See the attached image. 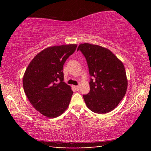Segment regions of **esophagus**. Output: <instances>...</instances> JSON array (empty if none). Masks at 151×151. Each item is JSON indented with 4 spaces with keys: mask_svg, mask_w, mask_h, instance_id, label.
Returning <instances> with one entry per match:
<instances>
[{
    "mask_svg": "<svg viewBox=\"0 0 151 151\" xmlns=\"http://www.w3.org/2000/svg\"><path fill=\"white\" fill-rule=\"evenodd\" d=\"M74 88L76 89V91H78L79 89H80V86H74Z\"/></svg>",
    "mask_w": 151,
    "mask_h": 151,
    "instance_id": "esophagus-1",
    "label": "esophagus"
}]
</instances>
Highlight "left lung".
I'll list each match as a JSON object with an SVG mask.
<instances>
[{
  "label": "left lung",
  "instance_id": "1",
  "mask_svg": "<svg viewBox=\"0 0 151 151\" xmlns=\"http://www.w3.org/2000/svg\"><path fill=\"white\" fill-rule=\"evenodd\" d=\"M88 64L90 92L83 95L88 108L95 113L114 110L126 94L128 81L123 63L108 48L84 43L78 46Z\"/></svg>",
  "mask_w": 151,
  "mask_h": 151
}]
</instances>
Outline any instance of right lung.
<instances>
[{
    "label": "right lung",
    "mask_w": 151,
    "mask_h": 151,
    "mask_svg": "<svg viewBox=\"0 0 151 151\" xmlns=\"http://www.w3.org/2000/svg\"><path fill=\"white\" fill-rule=\"evenodd\" d=\"M77 45L45 48L33 58L22 79L24 93L34 108L48 118H55L67 109L73 91L63 82V65Z\"/></svg>",
    "instance_id": "1"
}]
</instances>
